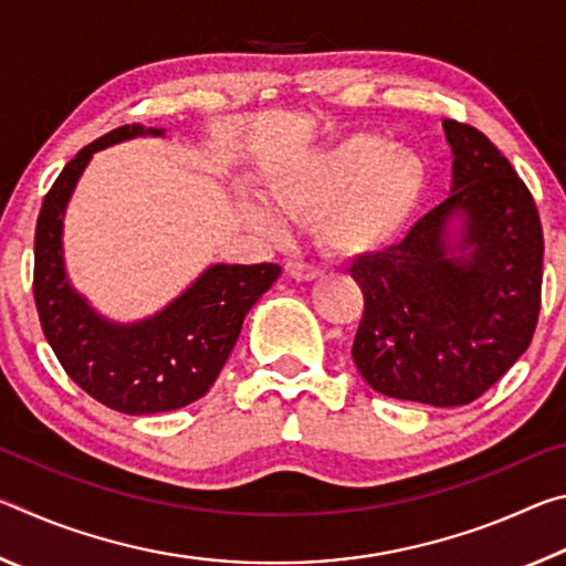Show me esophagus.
I'll return each instance as SVG.
<instances>
[{
	"mask_svg": "<svg viewBox=\"0 0 566 566\" xmlns=\"http://www.w3.org/2000/svg\"><path fill=\"white\" fill-rule=\"evenodd\" d=\"M286 272H290V276H294L296 282H314L322 276V270H317V266H312V264H304V262H290L286 264Z\"/></svg>",
	"mask_w": 566,
	"mask_h": 566,
	"instance_id": "esophagus-1",
	"label": "esophagus"
}]
</instances>
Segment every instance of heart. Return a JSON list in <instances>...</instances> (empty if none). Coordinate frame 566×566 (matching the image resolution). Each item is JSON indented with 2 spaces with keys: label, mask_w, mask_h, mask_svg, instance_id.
Here are the masks:
<instances>
[{
  "label": "heart",
  "mask_w": 566,
  "mask_h": 566,
  "mask_svg": "<svg viewBox=\"0 0 566 566\" xmlns=\"http://www.w3.org/2000/svg\"><path fill=\"white\" fill-rule=\"evenodd\" d=\"M427 181V161L415 149L359 134L274 179L270 199L286 217L317 214L314 232L332 254L361 256L397 242ZM247 219L264 234L282 229V219L262 205H247Z\"/></svg>",
  "instance_id": "obj_1"
}]
</instances>
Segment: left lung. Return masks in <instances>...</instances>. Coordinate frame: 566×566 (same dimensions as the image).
I'll return each instance as SVG.
<instances>
[{"label":"left lung","mask_w":566,"mask_h":566,"mask_svg":"<svg viewBox=\"0 0 566 566\" xmlns=\"http://www.w3.org/2000/svg\"><path fill=\"white\" fill-rule=\"evenodd\" d=\"M452 197L397 247L359 256L364 314L352 359L385 397L462 407L496 385L534 337L544 237L532 191L500 149L444 119ZM463 217L457 243L448 222Z\"/></svg>","instance_id":"obj_1"}]
</instances>
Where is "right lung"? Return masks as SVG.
I'll return each mask as SVG.
<instances>
[{"label": "right lung", "instance_id": "add662e5", "mask_svg": "<svg viewBox=\"0 0 566 566\" xmlns=\"http://www.w3.org/2000/svg\"><path fill=\"white\" fill-rule=\"evenodd\" d=\"M139 134L124 124L80 149L46 191L34 232V304L42 332L66 375L122 415H157L205 397L232 354L254 302L282 274L280 264H214L155 317L114 324L76 294L64 272V209L92 155Z\"/></svg>", "mask_w": 566, "mask_h": 566}]
</instances>
